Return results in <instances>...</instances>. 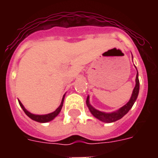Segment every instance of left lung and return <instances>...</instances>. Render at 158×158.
I'll list each match as a JSON object with an SVG mask.
<instances>
[{
	"label": "left lung",
	"instance_id": "left-lung-1",
	"mask_svg": "<svg viewBox=\"0 0 158 158\" xmlns=\"http://www.w3.org/2000/svg\"><path fill=\"white\" fill-rule=\"evenodd\" d=\"M135 83H136L135 84V87L134 90H133L132 95H131L130 101L128 102L125 106H123L122 107L120 108L119 110H116V111H114V112L106 113L95 109V108L93 107L90 105V103H89V97L88 96L86 100V104L88 106V107H89V110H90V112L92 113V115H94V117H96L97 119H98L101 121H102V122L106 123L115 122L116 120L121 119L131 109V107H132L134 103L136 101V99H137L138 95H139V74H138V71L137 75H136V79H135Z\"/></svg>",
	"mask_w": 158,
	"mask_h": 158
}]
</instances>
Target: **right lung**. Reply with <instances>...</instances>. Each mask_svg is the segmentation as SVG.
I'll use <instances>...</instances> for the list:
<instances>
[{
	"label": "right lung",
	"instance_id": "right-lung-1",
	"mask_svg": "<svg viewBox=\"0 0 158 158\" xmlns=\"http://www.w3.org/2000/svg\"><path fill=\"white\" fill-rule=\"evenodd\" d=\"M64 98V95L63 96L61 103H60V105L59 106V107L57 108L56 110H55V111H53V112L52 113H49V114H47V115H34V114H32V113H30L29 111H28V110H26L25 108H24V106H23V104L21 103L20 101H19V103L20 106L23 110V111L25 112L26 115H28L29 118H31L32 120H35V121H38V122H40V123H46V122H48V121H51V120H52L56 116L58 115V114H59L60 110H61L62 106H63Z\"/></svg>",
	"mask_w": 158,
	"mask_h": 158
}]
</instances>
